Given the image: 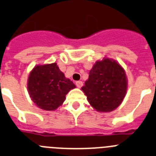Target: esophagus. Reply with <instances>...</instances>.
Masks as SVG:
<instances>
[{
    "instance_id": "1",
    "label": "esophagus",
    "mask_w": 156,
    "mask_h": 156,
    "mask_svg": "<svg viewBox=\"0 0 156 156\" xmlns=\"http://www.w3.org/2000/svg\"><path fill=\"white\" fill-rule=\"evenodd\" d=\"M76 85H77V87H78V88H81V87H82V85H83V82H82V81H76Z\"/></svg>"
}]
</instances>
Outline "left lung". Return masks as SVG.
<instances>
[{
	"label": "left lung",
	"instance_id": "8db88e82",
	"mask_svg": "<svg viewBox=\"0 0 156 156\" xmlns=\"http://www.w3.org/2000/svg\"><path fill=\"white\" fill-rule=\"evenodd\" d=\"M127 88V80L123 68L113 60L103 58L94 64L81 90L94 109L107 113L121 104Z\"/></svg>",
	"mask_w": 156,
	"mask_h": 156
}]
</instances>
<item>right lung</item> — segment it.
Returning <instances> with one entry per match:
<instances>
[{"label":"right lung","instance_id":"1","mask_svg":"<svg viewBox=\"0 0 156 156\" xmlns=\"http://www.w3.org/2000/svg\"><path fill=\"white\" fill-rule=\"evenodd\" d=\"M75 85L59 69L56 63L36 66L29 74L28 91L39 108L54 110L62 105L65 96Z\"/></svg>","mask_w":156,"mask_h":156}]
</instances>
